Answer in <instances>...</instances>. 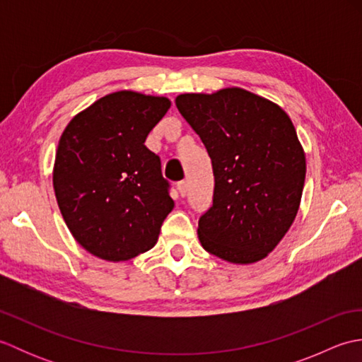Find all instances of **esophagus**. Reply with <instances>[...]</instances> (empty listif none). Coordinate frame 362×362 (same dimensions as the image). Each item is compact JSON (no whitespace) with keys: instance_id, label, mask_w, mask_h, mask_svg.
<instances>
[{"instance_id":"1","label":"esophagus","mask_w":362,"mask_h":362,"mask_svg":"<svg viewBox=\"0 0 362 362\" xmlns=\"http://www.w3.org/2000/svg\"><path fill=\"white\" fill-rule=\"evenodd\" d=\"M177 191H179V194L182 197H185L188 193V183L187 182H179L177 183Z\"/></svg>"}]
</instances>
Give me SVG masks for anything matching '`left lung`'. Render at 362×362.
Returning <instances> with one entry per match:
<instances>
[{
  "label": "left lung",
  "instance_id": "1",
  "mask_svg": "<svg viewBox=\"0 0 362 362\" xmlns=\"http://www.w3.org/2000/svg\"><path fill=\"white\" fill-rule=\"evenodd\" d=\"M175 105L211 158V209L199 219L202 247L233 264L266 258L294 222L306 160L280 105L240 87L185 93Z\"/></svg>",
  "mask_w": 362,
  "mask_h": 362
}]
</instances>
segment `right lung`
<instances>
[{
    "mask_svg": "<svg viewBox=\"0 0 362 362\" xmlns=\"http://www.w3.org/2000/svg\"><path fill=\"white\" fill-rule=\"evenodd\" d=\"M169 107L165 96L115 91L76 115L60 136L54 191L66 227L91 255L117 263L156 245L174 201L144 141Z\"/></svg>",
    "mask_w": 362,
    "mask_h": 362,
    "instance_id": "1",
    "label": "right lung"
}]
</instances>
